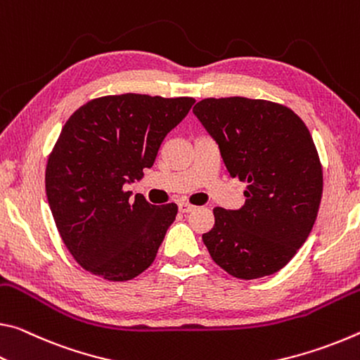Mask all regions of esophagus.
Here are the masks:
<instances>
[{
    "label": "esophagus",
    "instance_id": "esophagus-1",
    "mask_svg": "<svg viewBox=\"0 0 360 360\" xmlns=\"http://www.w3.org/2000/svg\"><path fill=\"white\" fill-rule=\"evenodd\" d=\"M194 205L193 204H188V202H179V210L181 212V214H190V212H193Z\"/></svg>",
    "mask_w": 360,
    "mask_h": 360
}]
</instances>
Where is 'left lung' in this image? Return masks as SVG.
<instances>
[{"label":"left lung","mask_w":360,"mask_h":360,"mask_svg":"<svg viewBox=\"0 0 360 360\" xmlns=\"http://www.w3.org/2000/svg\"><path fill=\"white\" fill-rule=\"evenodd\" d=\"M193 113L229 175L247 184L243 207L214 209L215 225L202 234L212 260L238 279L278 273L308 239L322 198L308 127L290 108L258 98H204Z\"/></svg>","instance_id":"8db88e82"}]
</instances>
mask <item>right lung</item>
Returning <instances> with one entry per match:
<instances>
[{"label":"right lung","instance_id":"add662e5","mask_svg":"<svg viewBox=\"0 0 360 360\" xmlns=\"http://www.w3.org/2000/svg\"><path fill=\"white\" fill-rule=\"evenodd\" d=\"M191 97L121 94L94 98L65 122L47 159L46 194L63 244L82 268L111 282L155 262L179 207L131 199L126 184L151 167Z\"/></svg>","mask_w":360,"mask_h":360}]
</instances>
